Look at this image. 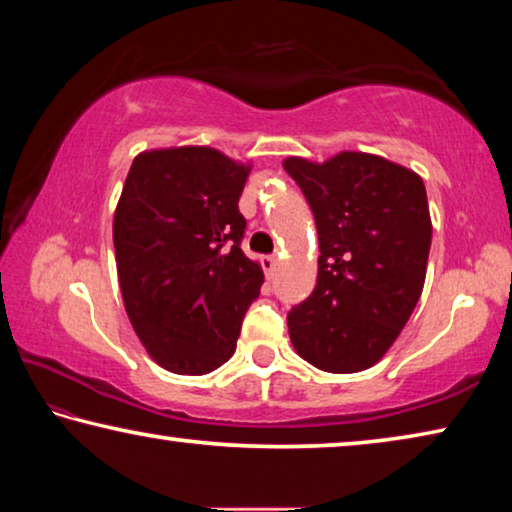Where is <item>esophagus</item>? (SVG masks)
<instances>
[{
  "mask_svg": "<svg viewBox=\"0 0 512 512\" xmlns=\"http://www.w3.org/2000/svg\"><path fill=\"white\" fill-rule=\"evenodd\" d=\"M262 266H264V271H266V275H271L275 273V266H278V257L275 255H266V257H262Z\"/></svg>",
  "mask_w": 512,
  "mask_h": 512,
  "instance_id": "1",
  "label": "esophagus"
}]
</instances>
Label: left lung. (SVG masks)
<instances>
[{
    "label": "left lung",
    "instance_id": "obj_1",
    "mask_svg": "<svg viewBox=\"0 0 512 512\" xmlns=\"http://www.w3.org/2000/svg\"><path fill=\"white\" fill-rule=\"evenodd\" d=\"M285 170L312 207L319 275L287 314L300 358L330 373L376 364L401 335L426 280L433 225L424 180L378 154L289 157Z\"/></svg>",
    "mask_w": 512,
    "mask_h": 512
}]
</instances>
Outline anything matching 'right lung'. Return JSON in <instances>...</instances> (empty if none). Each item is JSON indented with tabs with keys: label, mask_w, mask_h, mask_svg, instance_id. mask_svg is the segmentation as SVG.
<instances>
[{
	"label": "right lung",
	"mask_w": 512,
	"mask_h": 512,
	"mask_svg": "<svg viewBox=\"0 0 512 512\" xmlns=\"http://www.w3.org/2000/svg\"><path fill=\"white\" fill-rule=\"evenodd\" d=\"M250 166L202 145L141 152L113 214L118 282L136 335L173 373L232 358L264 282L241 250L239 198Z\"/></svg>",
	"instance_id": "right-lung-1"
}]
</instances>
